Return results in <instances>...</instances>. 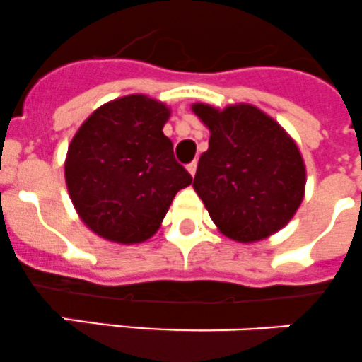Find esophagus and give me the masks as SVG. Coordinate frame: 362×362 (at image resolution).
<instances>
[{
	"mask_svg": "<svg viewBox=\"0 0 362 362\" xmlns=\"http://www.w3.org/2000/svg\"><path fill=\"white\" fill-rule=\"evenodd\" d=\"M196 168H198V163H196V160H192V163L187 164V171L192 175V177H194L196 173Z\"/></svg>",
	"mask_w": 362,
	"mask_h": 362,
	"instance_id": "esophagus-1",
	"label": "esophagus"
}]
</instances>
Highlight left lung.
<instances>
[{"label": "left lung", "mask_w": 362, "mask_h": 362, "mask_svg": "<svg viewBox=\"0 0 362 362\" xmlns=\"http://www.w3.org/2000/svg\"><path fill=\"white\" fill-rule=\"evenodd\" d=\"M192 111L210 129L192 187L216 226L238 242L281 230L304 198L306 170L293 139L255 106Z\"/></svg>", "instance_id": "1"}]
</instances>
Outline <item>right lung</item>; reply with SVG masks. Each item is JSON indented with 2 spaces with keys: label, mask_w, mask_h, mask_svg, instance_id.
I'll list each match as a JSON object with an SVG mask.
<instances>
[{
  "label": "right lung",
  "mask_w": 362,
  "mask_h": 362,
  "mask_svg": "<svg viewBox=\"0 0 362 362\" xmlns=\"http://www.w3.org/2000/svg\"><path fill=\"white\" fill-rule=\"evenodd\" d=\"M168 117L164 104L127 95L99 107L74 136L66 187L81 219L100 237L120 244L146 240L175 194L192 182L163 132Z\"/></svg>",
  "instance_id": "right-lung-1"
}]
</instances>
